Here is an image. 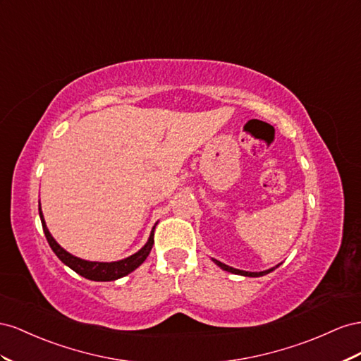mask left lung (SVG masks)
<instances>
[{"mask_svg": "<svg viewBox=\"0 0 361 361\" xmlns=\"http://www.w3.org/2000/svg\"><path fill=\"white\" fill-rule=\"evenodd\" d=\"M213 262L218 264L221 269H224V271H228V272H231V274H235V275H243V276H262V275H264V274H269V272H272L275 267H272V269H267V271H263V272H246V271H239V269H234V267H231V266H226V264H224V263H221V262H218V260H214L213 259Z\"/></svg>", "mask_w": 361, "mask_h": 361, "instance_id": "obj_1", "label": "left lung"}]
</instances>
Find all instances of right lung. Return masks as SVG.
<instances>
[{"instance_id": "1", "label": "right lung", "mask_w": 361, "mask_h": 361, "mask_svg": "<svg viewBox=\"0 0 361 361\" xmlns=\"http://www.w3.org/2000/svg\"><path fill=\"white\" fill-rule=\"evenodd\" d=\"M39 214H40V221H42V228L45 233V238L51 246V250H53L59 259L66 266H69L72 271H75L81 276H85V278H87V280H92V281H113V280H118V278L128 275L130 272L135 271L136 267H139L143 262L147 260V257L154 245V231H151V235H149L147 245L143 246V248L140 251H137L136 254L127 257V259L119 260V262H111V263L81 260V259H78V257H74L68 251H65L53 239V235L49 234L47 225H45L42 212H40V204H39Z\"/></svg>"}]
</instances>
